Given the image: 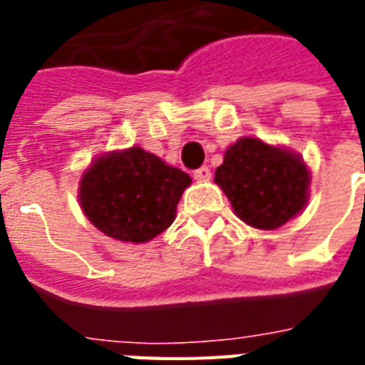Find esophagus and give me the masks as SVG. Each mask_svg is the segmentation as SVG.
<instances>
[{"instance_id": "obj_1", "label": "esophagus", "mask_w": 365, "mask_h": 365, "mask_svg": "<svg viewBox=\"0 0 365 365\" xmlns=\"http://www.w3.org/2000/svg\"><path fill=\"white\" fill-rule=\"evenodd\" d=\"M193 178H195L197 182H207V180L211 178V170L207 166L197 168V170H193Z\"/></svg>"}]
</instances>
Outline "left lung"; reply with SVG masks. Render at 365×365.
<instances>
[{
  "label": "left lung",
  "instance_id": "8db88e82",
  "mask_svg": "<svg viewBox=\"0 0 365 365\" xmlns=\"http://www.w3.org/2000/svg\"><path fill=\"white\" fill-rule=\"evenodd\" d=\"M240 221L254 229L274 230L303 211L311 175L295 152L242 136L227 148L215 170Z\"/></svg>",
  "mask_w": 365,
  "mask_h": 365
}]
</instances>
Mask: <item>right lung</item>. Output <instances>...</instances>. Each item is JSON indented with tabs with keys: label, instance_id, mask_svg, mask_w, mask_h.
<instances>
[{
	"label": "right lung",
	"instance_id": "obj_1",
	"mask_svg": "<svg viewBox=\"0 0 365 365\" xmlns=\"http://www.w3.org/2000/svg\"><path fill=\"white\" fill-rule=\"evenodd\" d=\"M191 178L152 152L133 146L91 162L80 182L83 215L107 237L143 245L174 222Z\"/></svg>",
	"mask_w": 365,
	"mask_h": 365
}]
</instances>
